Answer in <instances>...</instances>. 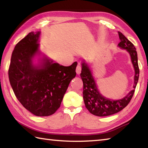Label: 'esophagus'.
I'll return each mask as SVG.
<instances>
[{"mask_svg": "<svg viewBox=\"0 0 148 148\" xmlns=\"http://www.w3.org/2000/svg\"><path fill=\"white\" fill-rule=\"evenodd\" d=\"M81 71H82V66L79 63L78 65H77V66H76V72H77V74H79L80 73H81Z\"/></svg>", "mask_w": 148, "mask_h": 148, "instance_id": "1", "label": "esophagus"}]
</instances>
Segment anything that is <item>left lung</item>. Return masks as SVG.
I'll list each match as a JSON object with an SVG mask.
<instances>
[{
  "label": "left lung",
  "mask_w": 148,
  "mask_h": 148,
  "mask_svg": "<svg viewBox=\"0 0 148 148\" xmlns=\"http://www.w3.org/2000/svg\"><path fill=\"white\" fill-rule=\"evenodd\" d=\"M119 36L120 42L119 47L127 50L131 58V61L135 71L134 89L121 100H111L102 96L96 87V83L91 74L89 68L85 62L82 63V72L80 76L83 83V100L86 108L91 114L98 116H106L117 113L127 106L135 93V88L139 77L137 52L134 45L126 38L120 32Z\"/></svg>",
  "instance_id": "1"
}]
</instances>
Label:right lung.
Instances as JSON below:
<instances>
[{
  "label": "right lung",
  "instance_id": "obj_1",
  "mask_svg": "<svg viewBox=\"0 0 148 148\" xmlns=\"http://www.w3.org/2000/svg\"><path fill=\"white\" fill-rule=\"evenodd\" d=\"M40 32H32L15 45L8 70L11 86L23 107L37 116H47L60 108L71 80L76 75L77 62L60 65L43 59L41 66L32 58L38 52Z\"/></svg>",
  "mask_w": 148,
  "mask_h": 148
}]
</instances>
